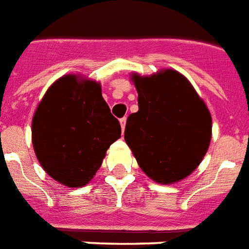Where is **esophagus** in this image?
<instances>
[{
    "label": "esophagus",
    "mask_w": 249,
    "mask_h": 249,
    "mask_svg": "<svg viewBox=\"0 0 249 249\" xmlns=\"http://www.w3.org/2000/svg\"><path fill=\"white\" fill-rule=\"evenodd\" d=\"M120 124H121V128L123 130L125 129V124H126V117H123V119H120Z\"/></svg>",
    "instance_id": "1"
}]
</instances>
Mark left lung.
<instances>
[{"label":"left lung","mask_w":249,"mask_h":249,"mask_svg":"<svg viewBox=\"0 0 249 249\" xmlns=\"http://www.w3.org/2000/svg\"><path fill=\"white\" fill-rule=\"evenodd\" d=\"M132 79L139 110L126 119L125 142L153 181H181L198 167L209 149V109L189 80L174 70Z\"/></svg>","instance_id":"1"}]
</instances>
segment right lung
Masks as SVG:
<instances>
[{
	"label": "right lung",
	"instance_id": "1",
	"mask_svg": "<svg viewBox=\"0 0 249 249\" xmlns=\"http://www.w3.org/2000/svg\"><path fill=\"white\" fill-rule=\"evenodd\" d=\"M33 146L45 171L68 187L87 185L121 136L100 84L66 75L47 89L31 124Z\"/></svg>",
	"mask_w": 249,
	"mask_h": 249
}]
</instances>
